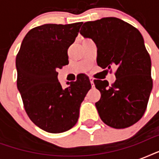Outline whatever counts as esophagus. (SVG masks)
Instances as JSON below:
<instances>
[{"label":"esophagus","instance_id":"obj_1","mask_svg":"<svg viewBox=\"0 0 159 159\" xmlns=\"http://www.w3.org/2000/svg\"><path fill=\"white\" fill-rule=\"evenodd\" d=\"M90 82H91V84H92V87H94V79L92 77H89Z\"/></svg>","mask_w":159,"mask_h":159}]
</instances>
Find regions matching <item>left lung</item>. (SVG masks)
<instances>
[{
  "label": "left lung",
  "mask_w": 159,
  "mask_h": 159,
  "mask_svg": "<svg viewBox=\"0 0 159 159\" xmlns=\"http://www.w3.org/2000/svg\"><path fill=\"white\" fill-rule=\"evenodd\" d=\"M80 34L97 47V64L102 68L116 65V80H94L102 97L96 103L102 120L115 129L129 127L142 118L153 88L151 59L140 32L116 17L83 24Z\"/></svg>",
  "instance_id": "1"
}]
</instances>
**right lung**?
I'll list each match as a JSON object with an SVG mask.
<instances>
[{
    "label": "right lung",
    "instance_id": "right-lung-1",
    "mask_svg": "<svg viewBox=\"0 0 159 159\" xmlns=\"http://www.w3.org/2000/svg\"><path fill=\"white\" fill-rule=\"evenodd\" d=\"M82 22L46 24L30 30L16 56L17 88L34 125L48 133H62L76 125L82 102L92 85L80 74L62 88L57 69L68 64L67 49L78 34Z\"/></svg>",
    "mask_w": 159,
    "mask_h": 159
}]
</instances>
